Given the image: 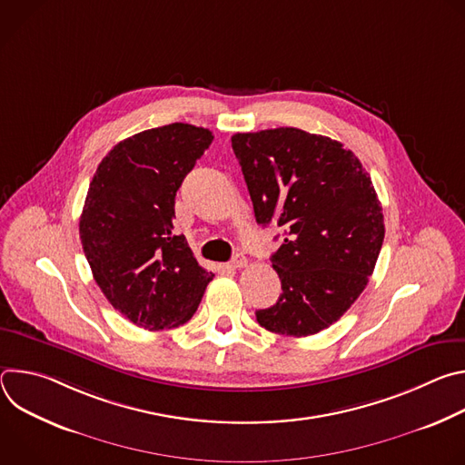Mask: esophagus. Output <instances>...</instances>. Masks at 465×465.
Returning a JSON list of instances; mask_svg holds the SVG:
<instances>
[{"mask_svg":"<svg viewBox=\"0 0 465 465\" xmlns=\"http://www.w3.org/2000/svg\"><path fill=\"white\" fill-rule=\"evenodd\" d=\"M248 264V259L244 255H235L230 262H228V269H242Z\"/></svg>","mask_w":465,"mask_h":465,"instance_id":"34e87169","label":"esophagus"}]
</instances>
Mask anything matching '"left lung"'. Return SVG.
<instances>
[{
	"instance_id": "8db88e82",
	"label": "left lung",
	"mask_w": 465,
	"mask_h": 465,
	"mask_svg": "<svg viewBox=\"0 0 465 465\" xmlns=\"http://www.w3.org/2000/svg\"><path fill=\"white\" fill-rule=\"evenodd\" d=\"M257 224L285 230L272 255L276 305L261 327L309 337L335 323L366 289L384 239L382 208L359 158L325 136L292 126L232 136Z\"/></svg>"
}]
</instances>
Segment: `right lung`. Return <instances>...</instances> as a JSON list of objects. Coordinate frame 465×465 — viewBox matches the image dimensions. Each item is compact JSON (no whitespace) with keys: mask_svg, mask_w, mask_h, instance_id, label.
<instances>
[{"mask_svg":"<svg viewBox=\"0 0 465 465\" xmlns=\"http://www.w3.org/2000/svg\"><path fill=\"white\" fill-rule=\"evenodd\" d=\"M208 128L187 123L143 130L99 163L79 233L99 289L126 320L149 331L185 323L213 272L174 233V198L212 145Z\"/></svg>","mask_w":465,"mask_h":465,"instance_id":"add662e5","label":"right lung"}]
</instances>
